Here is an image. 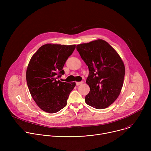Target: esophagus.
<instances>
[{
	"mask_svg": "<svg viewBox=\"0 0 151 151\" xmlns=\"http://www.w3.org/2000/svg\"><path fill=\"white\" fill-rule=\"evenodd\" d=\"M82 83H83V82H82V81H81V82H76V85H81V84H82Z\"/></svg>",
	"mask_w": 151,
	"mask_h": 151,
	"instance_id": "obj_1",
	"label": "esophagus"
}]
</instances>
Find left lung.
I'll list each match as a JSON object with an SVG mask.
<instances>
[{
	"mask_svg": "<svg viewBox=\"0 0 151 151\" xmlns=\"http://www.w3.org/2000/svg\"><path fill=\"white\" fill-rule=\"evenodd\" d=\"M76 50L89 69L86 83L90 91L85 97V103L97 109H105L121 93L125 72L124 62L103 39L77 45Z\"/></svg>",
	"mask_w": 151,
	"mask_h": 151,
	"instance_id": "left-lung-1",
	"label": "left lung"
}]
</instances>
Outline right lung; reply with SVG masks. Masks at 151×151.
<instances>
[{
	"label": "right lung",
	"instance_id": "obj_1",
	"mask_svg": "<svg viewBox=\"0 0 151 151\" xmlns=\"http://www.w3.org/2000/svg\"><path fill=\"white\" fill-rule=\"evenodd\" d=\"M75 45L47 44L40 47L32 57L26 70L30 94L40 109L54 114L64 108L75 82H61L63 66L73 53Z\"/></svg>",
	"mask_w": 151,
	"mask_h": 151
}]
</instances>
